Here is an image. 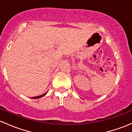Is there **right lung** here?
<instances>
[{
    "label": "right lung",
    "instance_id": "add662e5",
    "mask_svg": "<svg viewBox=\"0 0 132 132\" xmlns=\"http://www.w3.org/2000/svg\"><path fill=\"white\" fill-rule=\"evenodd\" d=\"M47 94V92L45 93V94H44L43 95H39V96H37V97H32V99H38V98H40L44 96L45 95H46Z\"/></svg>",
    "mask_w": 132,
    "mask_h": 132
}]
</instances>
